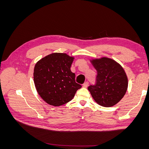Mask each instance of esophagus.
<instances>
[{"mask_svg": "<svg viewBox=\"0 0 149 149\" xmlns=\"http://www.w3.org/2000/svg\"><path fill=\"white\" fill-rule=\"evenodd\" d=\"M88 84H89V83H88V81L85 82V83H84V84H83V86L84 88H87L88 86Z\"/></svg>", "mask_w": 149, "mask_h": 149, "instance_id": "34e87169", "label": "esophagus"}]
</instances>
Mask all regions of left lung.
Listing matches in <instances>:
<instances>
[{
  "label": "left lung",
  "instance_id": "obj_1",
  "mask_svg": "<svg viewBox=\"0 0 149 149\" xmlns=\"http://www.w3.org/2000/svg\"><path fill=\"white\" fill-rule=\"evenodd\" d=\"M91 63L97 70L96 82L88 89L99 104L113 106L127 91L128 79L124 70L118 63L106 57L93 60Z\"/></svg>",
  "mask_w": 149,
  "mask_h": 149
}]
</instances>
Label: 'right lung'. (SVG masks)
<instances>
[{
    "label": "right lung",
    "instance_id": "1",
    "mask_svg": "<svg viewBox=\"0 0 149 149\" xmlns=\"http://www.w3.org/2000/svg\"><path fill=\"white\" fill-rule=\"evenodd\" d=\"M74 58L66 53H54L36 63L33 79L37 91L49 104L59 106L71 101L81 85L75 81L71 71Z\"/></svg>",
    "mask_w": 149,
    "mask_h": 149
}]
</instances>
